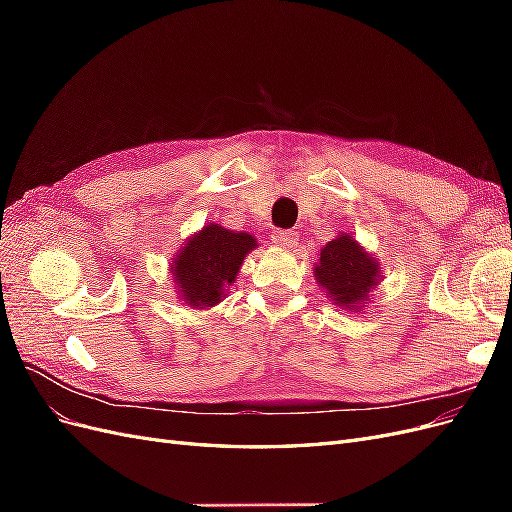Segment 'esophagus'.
I'll return each mask as SVG.
<instances>
[{
  "instance_id": "1",
  "label": "esophagus",
  "mask_w": 512,
  "mask_h": 512,
  "mask_svg": "<svg viewBox=\"0 0 512 512\" xmlns=\"http://www.w3.org/2000/svg\"><path fill=\"white\" fill-rule=\"evenodd\" d=\"M271 241H273L275 245H282V247H292V245L297 243L299 239H297V232H294V230H282V228H277V230H273Z\"/></svg>"
}]
</instances>
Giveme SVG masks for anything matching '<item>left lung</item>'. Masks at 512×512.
Masks as SVG:
<instances>
[{
    "instance_id": "8db88e82",
    "label": "left lung",
    "mask_w": 512,
    "mask_h": 512,
    "mask_svg": "<svg viewBox=\"0 0 512 512\" xmlns=\"http://www.w3.org/2000/svg\"><path fill=\"white\" fill-rule=\"evenodd\" d=\"M316 280L339 307L359 309L367 292L378 284V262L352 237L342 235L320 252Z\"/></svg>"
}]
</instances>
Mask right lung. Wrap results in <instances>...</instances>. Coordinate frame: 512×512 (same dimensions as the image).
<instances>
[{
	"instance_id": "right-lung-1",
	"label": "right lung",
	"mask_w": 512,
	"mask_h": 512,
	"mask_svg": "<svg viewBox=\"0 0 512 512\" xmlns=\"http://www.w3.org/2000/svg\"><path fill=\"white\" fill-rule=\"evenodd\" d=\"M254 245V237L245 232H232L218 224L205 226L185 243L170 267L183 301L194 307L220 303L224 288L235 282L245 254Z\"/></svg>"
}]
</instances>
